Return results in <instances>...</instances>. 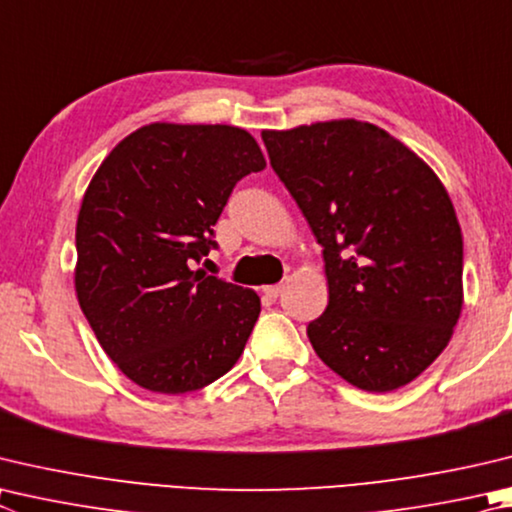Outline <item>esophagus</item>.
<instances>
[{"label": "esophagus", "instance_id": "1", "mask_svg": "<svg viewBox=\"0 0 512 512\" xmlns=\"http://www.w3.org/2000/svg\"><path fill=\"white\" fill-rule=\"evenodd\" d=\"M262 291H264V295L268 297V300H277V295H280V293H282V286H280V284H273V286H264V288H262Z\"/></svg>", "mask_w": 512, "mask_h": 512}]
</instances>
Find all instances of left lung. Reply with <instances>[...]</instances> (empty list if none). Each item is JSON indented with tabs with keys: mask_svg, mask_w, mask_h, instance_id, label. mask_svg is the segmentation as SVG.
I'll list each match as a JSON object with an SVG mask.
<instances>
[{
	"mask_svg": "<svg viewBox=\"0 0 512 512\" xmlns=\"http://www.w3.org/2000/svg\"><path fill=\"white\" fill-rule=\"evenodd\" d=\"M275 174L322 246L329 304L306 336L365 392H394L448 347L463 237L439 176L385 129L342 118L264 129Z\"/></svg>",
	"mask_w": 512,
	"mask_h": 512,
	"instance_id": "left-lung-1",
	"label": "left lung"
}]
</instances>
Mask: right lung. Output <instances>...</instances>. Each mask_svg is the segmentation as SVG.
Masks as SVG:
<instances>
[{"label": "right lung", "mask_w": 512, "mask_h": 512, "mask_svg": "<svg viewBox=\"0 0 512 512\" xmlns=\"http://www.w3.org/2000/svg\"><path fill=\"white\" fill-rule=\"evenodd\" d=\"M266 167L246 129L152 123L91 179L76 226V293L100 347L136 385L185 394L235 367L262 311L194 264L232 188Z\"/></svg>", "instance_id": "right-lung-1"}]
</instances>
